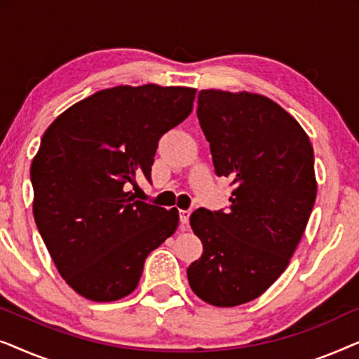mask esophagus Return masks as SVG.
Here are the masks:
<instances>
[{
    "mask_svg": "<svg viewBox=\"0 0 359 359\" xmlns=\"http://www.w3.org/2000/svg\"><path fill=\"white\" fill-rule=\"evenodd\" d=\"M191 212H193V210H191V209H181L180 210V220H181V225H183V229L188 227Z\"/></svg>",
    "mask_w": 359,
    "mask_h": 359,
    "instance_id": "esophagus-1",
    "label": "esophagus"
}]
</instances>
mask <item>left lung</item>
I'll list each match as a JSON object with an SVG mask.
<instances>
[{"mask_svg": "<svg viewBox=\"0 0 359 359\" xmlns=\"http://www.w3.org/2000/svg\"><path fill=\"white\" fill-rule=\"evenodd\" d=\"M196 112L215 175L235 189L229 210L191 215L203 255L188 279L203 301L233 307L262 296L301 242L317 196L313 149L297 121L264 96L203 90Z\"/></svg>", "mask_w": 359, "mask_h": 359, "instance_id": "1", "label": "left lung"}]
</instances>
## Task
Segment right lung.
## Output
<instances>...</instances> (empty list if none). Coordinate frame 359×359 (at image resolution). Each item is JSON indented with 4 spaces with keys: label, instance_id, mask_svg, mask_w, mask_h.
<instances>
[{
    "label": "right lung",
    "instance_id": "right-lung-1",
    "mask_svg": "<svg viewBox=\"0 0 359 359\" xmlns=\"http://www.w3.org/2000/svg\"><path fill=\"white\" fill-rule=\"evenodd\" d=\"M196 90L116 86L57 117L31 166L34 219L62 278L83 297L134 291L144 263L178 227V209L134 198L151 181L158 140L193 111Z\"/></svg>",
    "mask_w": 359,
    "mask_h": 359
}]
</instances>
